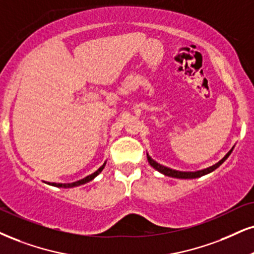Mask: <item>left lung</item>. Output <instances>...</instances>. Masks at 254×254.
<instances>
[{"label":"left lung","instance_id":"left-lung-1","mask_svg":"<svg viewBox=\"0 0 254 254\" xmlns=\"http://www.w3.org/2000/svg\"><path fill=\"white\" fill-rule=\"evenodd\" d=\"M232 151H233V148L231 149V151L228 152L227 154L225 155L224 158L221 159V160L219 162H217L215 165L211 166V167H208V168H205V170L196 171V172H181V171L172 170V168H168V167H166V166H162L160 164H158V162L153 160V159L148 154H147V160H148L149 165H151L153 168H155L156 171L160 172V173H162V174L167 175V177L178 178V179H195V178H200V177H202V175H206V174L211 173V172H213L214 170H217L219 166L223 164V162L226 160L228 156H230V154L232 153Z\"/></svg>","mask_w":254,"mask_h":254}]
</instances>
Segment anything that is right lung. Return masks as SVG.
Wrapping results in <instances>:
<instances>
[{
	"label": "right lung",
	"mask_w": 254,
	"mask_h": 254,
	"mask_svg": "<svg viewBox=\"0 0 254 254\" xmlns=\"http://www.w3.org/2000/svg\"><path fill=\"white\" fill-rule=\"evenodd\" d=\"M105 166H106V162L105 164H103L101 167L99 168L98 171L96 172H94L93 174H90V175H88V177H86V178H83V179H81V180H79V181H75V183H71V184H56V183H47L48 185H52V186H55V187H62V189H71V187H76V186H80V185H83V184H86V183H89V181H92L94 178L96 177V175H99L100 173H101V171L103 170V168H105Z\"/></svg>",
	"instance_id": "obj_1"
}]
</instances>
